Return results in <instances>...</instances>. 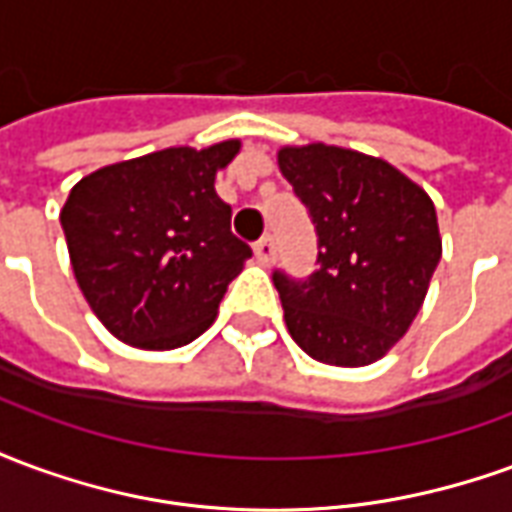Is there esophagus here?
Masks as SVG:
<instances>
[{
    "label": "esophagus",
    "mask_w": 512,
    "mask_h": 512,
    "mask_svg": "<svg viewBox=\"0 0 512 512\" xmlns=\"http://www.w3.org/2000/svg\"><path fill=\"white\" fill-rule=\"evenodd\" d=\"M274 255H277V246H274V238L271 235H266V238H260L255 244V257L260 266H268L271 260H274Z\"/></svg>",
    "instance_id": "esophagus-1"
}]
</instances>
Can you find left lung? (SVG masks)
<instances>
[{
	"label": "left lung",
	"mask_w": 512,
	"mask_h": 512,
	"mask_svg": "<svg viewBox=\"0 0 512 512\" xmlns=\"http://www.w3.org/2000/svg\"><path fill=\"white\" fill-rule=\"evenodd\" d=\"M277 161L318 233L310 277L274 271L290 337L323 365H373L408 332L439 266L433 200L389 161L348 147H282Z\"/></svg>",
	"instance_id": "1"
}]
</instances>
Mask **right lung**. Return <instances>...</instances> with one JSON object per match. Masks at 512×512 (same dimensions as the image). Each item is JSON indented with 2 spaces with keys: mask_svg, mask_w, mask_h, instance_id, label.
I'll use <instances>...</instances> for the list:
<instances>
[{
  "mask_svg": "<svg viewBox=\"0 0 512 512\" xmlns=\"http://www.w3.org/2000/svg\"><path fill=\"white\" fill-rule=\"evenodd\" d=\"M238 150V139L167 147L95 169L71 189L60 222L73 274L117 340L172 351L213 323L252 257L213 189Z\"/></svg>",
  "mask_w": 512,
  "mask_h": 512,
  "instance_id": "add662e5",
  "label": "right lung"
}]
</instances>
